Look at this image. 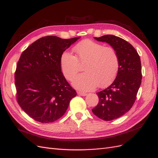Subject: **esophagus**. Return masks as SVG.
<instances>
[{"label": "esophagus", "mask_w": 158, "mask_h": 158, "mask_svg": "<svg viewBox=\"0 0 158 158\" xmlns=\"http://www.w3.org/2000/svg\"><path fill=\"white\" fill-rule=\"evenodd\" d=\"M77 94H78L79 95H81V96H86V93L81 92V91H78Z\"/></svg>", "instance_id": "esophagus-1"}]
</instances>
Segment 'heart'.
<instances>
[{
	"label": "heart",
	"instance_id": "1",
	"mask_svg": "<svg viewBox=\"0 0 158 158\" xmlns=\"http://www.w3.org/2000/svg\"><path fill=\"white\" fill-rule=\"evenodd\" d=\"M76 56L69 52H64L60 56L62 72L68 80H72L83 65L84 73L73 80L75 87L89 90L98 85L102 88L109 85L118 74L119 58L116 50L111 47L86 39L79 42L73 48Z\"/></svg>",
	"mask_w": 158,
	"mask_h": 158
}]
</instances>
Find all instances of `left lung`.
<instances>
[{"mask_svg":"<svg viewBox=\"0 0 158 158\" xmlns=\"http://www.w3.org/2000/svg\"><path fill=\"white\" fill-rule=\"evenodd\" d=\"M94 39L110 44L119 58L115 79L108 87L96 93L99 102L92 110L100 119L111 121L123 115L135 103L142 77L140 58L133 46L119 37L106 35Z\"/></svg>","mask_w":158,"mask_h":158,"instance_id":"left-lung-1","label":"left lung"}]
</instances>
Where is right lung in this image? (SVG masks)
I'll list each match as a JSON object with an SVG mask.
<instances>
[{
    "mask_svg": "<svg viewBox=\"0 0 158 158\" xmlns=\"http://www.w3.org/2000/svg\"><path fill=\"white\" fill-rule=\"evenodd\" d=\"M79 38L43 37L21 54L14 74L16 96L20 107L34 120L44 123L58 120L77 95L61 71L60 59Z\"/></svg>",
    "mask_w": 158,
    "mask_h": 158,
    "instance_id": "obj_1",
    "label": "right lung"
}]
</instances>
